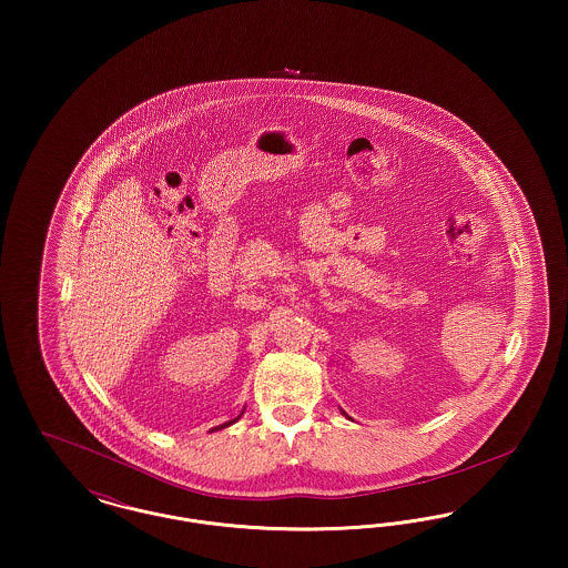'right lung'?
Segmentation results:
<instances>
[{
    "instance_id": "1",
    "label": "right lung",
    "mask_w": 568,
    "mask_h": 568,
    "mask_svg": "<svg viewBox=\"0 0 568 568\" xmlns=\"http://www.w3.org/2000/svg\"><path fill=\"white\" fill-rule=\"evenodd\" d=\"M239 417H241V415H239ZM239 417H236V419H232V422H227V424H223V426H219V428H227V426H230V424H234V422H239ZM219 428H216V430H219Z\"/></svg>"
}]
</instances>
